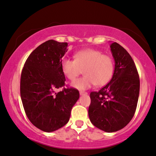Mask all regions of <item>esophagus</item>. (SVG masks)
<instances>
[{"label":"esophagus","mask_w":156,"mask_h":156,"mask_svg":"<svg viewBox=\"0 0 156 156\" xmlns=\"http://www.w3.org/2000/svg\"><path fill=\"white\" fill-rule=\"evenodd\" d=\"M79 94H80V95H86V94H87V92L82 91V90H81V91L79 92Z\"/></svg>","instance_id":"esophagus-1"}]
</instances>
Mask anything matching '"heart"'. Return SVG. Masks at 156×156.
I'll return each instance as SVG.
<instances>
[{"label":"heart","instance_id":"heart-1","mask_svg":"<svg viewBox=\"0 0 156 156\" xmlns=\"http://www.w3.org/2000/svg\"><path fill=\"white\" fill-rule=\"evenodd\" d=\"M62 71L68 79L73 81L84 69V76L75 80L72 86L78 90H86L96 84L104 86L110 81L114 71L111 57L98 49H87L75 55V60L64 58L61 63Z\"/></svg>","mask_w":156,"mask_h":156}]
</instances>
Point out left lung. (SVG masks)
Segmentation results:
<instances>
[{
  "label": "left lung",
  "mask_w": 156,
  "mask_h": 156,
  "mask_svg": "<svg viewBox=\"0 0 156 156\" xmlns=\"http://www.w3.org/2000/svg\"><path fill=\"white\" fill-rule=\"evenodd\" d=\"M114 58L113 77L98 91L90 94L88 116L94 126L107 133L123 129L130 122L140 94V78L127 51L117 43H110Z\"/></svg>",
  "instance_id": "1"
}]
</instances>
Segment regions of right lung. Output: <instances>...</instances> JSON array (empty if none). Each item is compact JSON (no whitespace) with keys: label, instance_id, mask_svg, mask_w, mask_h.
<instances>
[{"label":"right lung","instance_id":"right-lung-1","mask_svg":"<svg viewBox=\"0 0 156 156\" xmlns=\"http://www.w3.org/2000/svg\"><path fill=\"white\" fill-rule=\"evenodd\" d=\"M67 43L53 40L42 43L27 58L20 78V97L30 121L38 129L50 133L64 126L72 107L79 98L77 89H55L65 86L62 58Z\"/></svg>","mask_w":156,"mask_h":156}]
</instances>
